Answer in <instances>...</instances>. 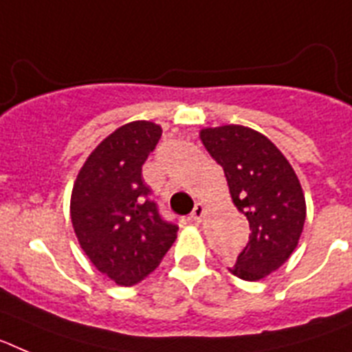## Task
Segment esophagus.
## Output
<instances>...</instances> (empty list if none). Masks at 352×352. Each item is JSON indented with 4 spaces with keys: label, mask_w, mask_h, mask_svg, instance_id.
Listing matches in <instances>:
<instances>
[{
    "label": "esophagus",
    "mask_w": 352,
    "mask_h": 352,
    "mask_svg": "<svg viewBox=\"0 0 352 352\" xmlns=\"http://www.w3.org/2000/svg\"><path fill=\"white\" fill-rule=\"evenodd\" d=\"M204 214H206V208H204L203 203H197L195 204V208H194V211H192L190 217L195 220V222H201V220L204 219Z\"/></svg>",
    "instance_id": "esophagus-1"
}]
</instances>
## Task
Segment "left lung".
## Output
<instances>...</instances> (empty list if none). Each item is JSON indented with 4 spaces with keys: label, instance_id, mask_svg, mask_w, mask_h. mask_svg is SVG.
Listing matches in <instances>:
<instances>
[{
    "label": "left lung",
    "instance_id": "left-lung-1",
    "mask_svg": "<svg viewBox=\"0 0 352 352\" xmlns=\"http://www.w3.org/2000/svg\"><path fill=\"white\" fill-rule=\"evenodd\" d=\"M199 139L223 169L232 203L250 226L247 247L229 272L248 282L263 280L300 243L307 217L300 179L280 149L257 130L206 126Z\"/></svg>",
    "mask_w": 352,
    "mask_h": 352
}]
</instances>
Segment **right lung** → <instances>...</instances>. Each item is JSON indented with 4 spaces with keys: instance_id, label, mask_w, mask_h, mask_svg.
<instances>
[{
    "instance_id": "1",
    "label": "right lung",
    "mask_w": 352,
    "mask_h": 352,
    "mask_svg": "<svg viewBox=\"0 0 352 352\" xmlns=\"http://www.w3.org/2000/svg\"><path fill=\"white\" fill-rule=\"evenodd\" d=\"M160 135L153 121L120 126L89 153L72 188L77 241L93 266L121 287L144 280L178 236V226L162 220L142 179V164Z\"/></svg>"
}]
</instances>
